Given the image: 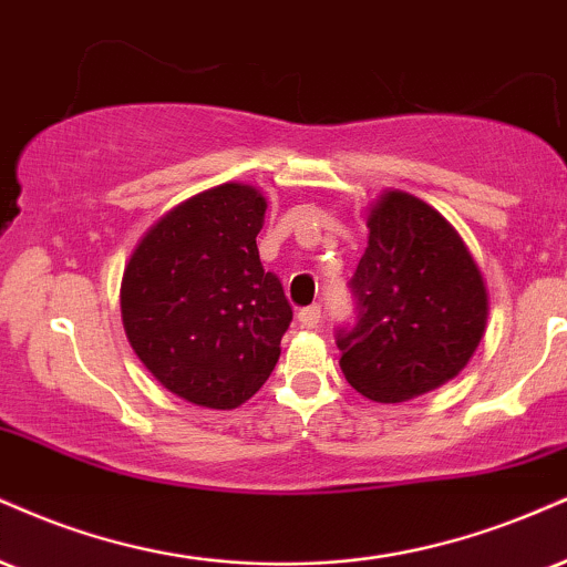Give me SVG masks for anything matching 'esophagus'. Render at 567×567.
Listing matches in <instances>:
<instances>
[{
  "mask_svg": "<svg viewBox=\"0 0 567 567\" xmlns=\"http://www.w3.org/2000/svg\"><path fill=\"white\" fill-rule=\"evenodd\" d=\"M298 322L303 327H319V322H322V306L319 303L306 306V309L298 311Z\"/></svg>",
  "mask_w": 567,
  "mask_h": 567,
  "instance_id": "34e87169",
  "label": "esophagus"
}]
</instances>
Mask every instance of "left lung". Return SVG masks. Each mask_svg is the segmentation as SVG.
I'll return each instance as SVG.
<instances>
[{"label":"left lung","mask_w":567,"mask_h":567,"mask_svg":"<svg viewBox=\"0 0 567 567\" xmlns=\"http://www.w3.org/2000/svg\"><path fill=\"white\" fill-rule=\"evenodd\" d=\"M349 288L357 319L336 330L351 388L383 404L452 380L478 349L488 296L473 256L427 203L388 193L372 208Z\"/></svg>","instance_id":"obj_1"}]
</instances>
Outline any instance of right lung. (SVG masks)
Segmentation results:
<instances>
[{
  "label": "right lung",
  "instance_id": "right-lung-1",
  "mask_svg": "<svg viewBox=\"0 0 567 567\" xmlns=\"http://www.w3.org/2000/svg\"><path fill=\"white\" fill-rule=\"evenodd\" d=\"M266 200L221 184L168 210L142 237L121 282V317L142 364L168 391L235 409L266 383L292 309L258 258Z\"/></svg>",
  "mask_w": 567,
  "mask_h": 567
}]
</instances>
